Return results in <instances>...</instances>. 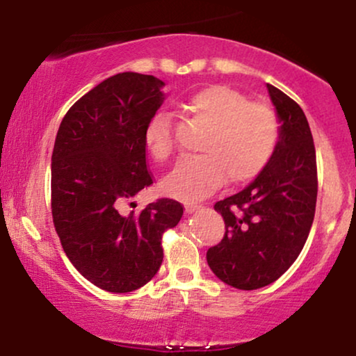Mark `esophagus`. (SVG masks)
Masks as SVG:
<instances>
[{
	"mask_svg": "<svg viewBox=\"0 0 356 356\" xmlns=\"http://www.w3.org/2000/svg\"><path fill=\"white\" fill-rule=\"evenodd\" d=\"M202 206H199V204H186V207H184V211H186V213H194L197 211H201Z\"/></svg>",
	"mask_w": 356,
	"mask_h": 356,
	"instance_id": "34e87169",
	"label": "esophagus"
}]
</instances>
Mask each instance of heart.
<instances>
[{
	"instance_id": "heart-1",
	"label": "heart",
	"mask_w": 356,
	"mask_h": 356,
	"mask_svg": "<svg viewBox=\"0 0 356 356\" xmlns=\"http://www.w3.org/2000/svg\"><path fill=\"white\" fill-rule=\"evenodd\" d=\"M188 113L206 126L199 145L202 155L184 159L163 179V191L183 201H197L220 188L225 178L245 184L259 177L280 143L279 116L269 105L227 86H209L189 97ZM155 160L173 154V124L168 115H155L144 133Z\"/></svg>"
}]
</instances>
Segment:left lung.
I'll return each instance as SVG.
<instances>
[{"label":"left lung","instance_id":"8db88e82","mask_svg":"<svg viewBox=\"0 0 356 356\" xmlns=\"http://www.w3.org/2000/svg\"><path fill=\"white\" fill-rule=\"evenodd\" d=\"M267 90L279 116V147L250 186L216 202L227 230L207 251L213 274L240 290L261 289L289 270L308 240L318 197L308 120L284 92L270 84Z\"/></svg>","mask_w":356,"mask_h":356}]
</instances>
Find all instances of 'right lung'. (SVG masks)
I'll list each match as a JSON object with an SVG mask.
<instances>
[{
    "label": "right lung",
    "instance_id": "obj_1",
    "mask_svg": "<svg viewBox=\"0 0 356 356\" xmlns=\"http://www.w3.org/2000/svg\"><path fill=\"white\" fill-rule=\"evenodd\" d=\"M163 86L139 72L111 76L67 110L55 139V230L72 266L111 293L138 290L157 274L163 232L183 216L181 204L167 197L139 212L124 211L154 183L144 133L162 105Z\"/></svg>",
    "mask_w": 356,
    "mask_h": 356
}]
</instances>
